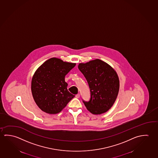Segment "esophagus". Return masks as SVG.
Here are the masks:
<instances>
[{
    "mask_svg": "<svg viewBox=\"0 0 158 158\" xmlns=\"http://www.w3.org/2000/svg\"><path fill=\"white\" fill-rule=\"evenodd\" d=\"M75 97H76L77 98H80V94H77V95H75Z\"/></svg>",
    "mask_w": 158,
    "mask_h": 158,
    "instance_id": "obj_1",
    "label": "esophagus"
}]
</instances>
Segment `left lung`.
Returning <instances> with one entry per match:
<instances>
[{"instance_id":"obj_1","label":"left lung","mask_w":158,"mask_h":158,"mask_svg":"<svg viewBox=\"0 0 158 158\" xmlns=\"http://www.w3.org/2000/svg\"><path fill=\"white\" fill-rule=\"evenodd\" d=\"M78 68L88 81L90 91L89 101L83 103L92 114L107 111L114 105L118 93V77L114 69L101 60L80 63Z\"/></svg>"}]
</instances>
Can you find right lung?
I'll return each mask as SVG.
<instances>
[{"mask_svg":"<svg viewBox=\"0 0 158 158\" xmlns=\"http://www.w3.org/2000/svg\"><path fill=\"white\" fill-rule=\"evenodd\" d=\"M75 65L52 58L37 69L32 79L31 91L34 100L42 111L58 114L75 96L68 90L64 78Z\"/></svg>","mask_w":158,"mask_h":158,"instance_id":"add662e5","label":"right lung"}]
</instances>
